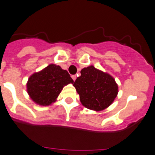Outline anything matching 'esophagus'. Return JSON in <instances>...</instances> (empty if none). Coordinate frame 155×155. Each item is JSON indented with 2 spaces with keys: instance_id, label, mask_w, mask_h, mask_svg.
<instances>
[{
  "instance_id": "esophagus-1",
  "label": "esophagus",
  "mask_w": 155,
  "mask_h": 155,
  "mask_svg": "<svg viewBox=\"0 0 155 155\" xmlns=\"http://www.w3.org/2000/svg\"><path fill=\"white\" fill-rule=\"evenodd\" d=\"M71 78H72V79L74 80V81H75V80L76 79V75H72L71 76Z\"/></svg>"
}]
</instances>
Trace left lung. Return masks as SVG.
<instances>
[{"instance_id":"1","label":"left lung","mask_w":155,"mask_h":155,"mask_svg":"<svg viewBox=\"0 0 155 155\" xmlns=\"http://www.w3.org/2000/svg\"><path fill=\"white\" fill-rule=\"evenodd\" d=\"M74 87L86 108L96 111L108 108L118 94V85L110 74L94 66L82 68Z\"/></svg>"}]
</instances>
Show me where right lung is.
I'll return each mask as SVG.
<instances>
[{"mask_svg":"<svg viewBox=\"0 0 155 155\" xmlns=\"http://www.w3.org/2000/svg\"><path fill=\"white\" fill-rule=\"evenodd\" d=\"M68 84H74V81L68 71L51 64L33 74L28 78L26 89L33 101L40 106H49L56 101L63 88Z\"/></svg>","mask_w":155,"mask_h":155,"instance_id":"obj_1","label":"right lung"}]
</instances>
